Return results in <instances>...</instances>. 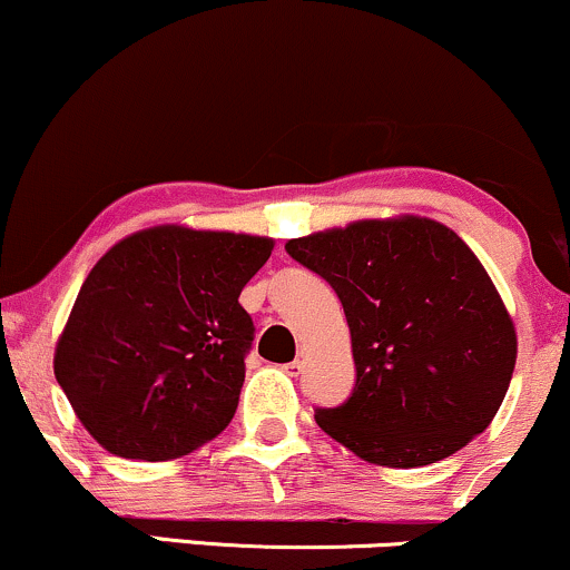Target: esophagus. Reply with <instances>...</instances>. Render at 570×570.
Wrapping results in <instances>:
<instances>
[{"instance_id": "esophagus-1", "label": "esophagus", "mask_w": 570, "mask_h": 570, "mask_svg": "<svg viewBox=\"0 0 570 570\" xmlns=\"http://www.w3.org/2000/svg\"><path fill=\"white\" fill-rule=\"evenodd\" d=\"M305 367V353L303 351H299L297 353V358H294V362H289V364H286V372H289V375H299V370H303Z\"/></svg>"}]
</instances>
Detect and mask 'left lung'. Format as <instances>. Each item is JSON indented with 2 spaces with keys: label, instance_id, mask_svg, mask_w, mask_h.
Instances as JSON below:
<instances>
[{
  "label": "left lung",
  "instance_id": "obj_1",
  "mask_svg": "<svg viewBox=\"0 0 570 570\" xmlns=\"http://www.w3.org/2000/svg\"><path fill=\"white\" fill-rule=\"evenodd\" d=\"M335 289L356 385L316 423L381 466H429L482 434L514 372L517 337L493 281L450 227L353 222L286 244Z\"/></svg>",
  "mask_w": 570,
  "mask_h": 570
}]
</instances>
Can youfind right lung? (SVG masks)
<instances>
[{
    "mask_svg": "<svg viewBox=\"0 0 570 570\" xmlns=\"http://www.w3.org/2000/svg\"><path fill=\"white\" fill-rule=\"evenodd\" d=\"M271 252V238L171 225L130 235L98 259L53 367L101 448L168 461L225 431L254 340L238 297Z\"/></svg>",
    "mask_w": 570,
    "mask_h": 570,
    "instance_id": "add662e5",
    "label": "right lung"
}]
</instances>
